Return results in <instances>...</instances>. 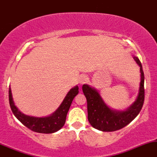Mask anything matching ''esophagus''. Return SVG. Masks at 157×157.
<instances>
[{
    "mask_svg": "<svg viewBox=\"0 0 157 157\" xmlns=\"http://www.w3.org/2000/svg\"><path fill=\"white\" fill-rule=\"evenodd\" d=\"M88 80H89V79H88V77L87 76H86V75H81V76L79 77L78 82L80 85L84 84V83H86V82H87Z\"/></svg>",
    "mask_w": 157,
    "mask_h": 157,
    "instance_id": "1",
    "label": "esophagus"
}]
</instances>
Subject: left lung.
Here are the masks:
<instances>
[{"mask_svg":"<svg viewBox=\"0 0 157 157\" xmlns=\"http://www.w3.org/2000/svg\"><path fill=\"white\" fill-rule=\"evenodd\" d=\"M134 60L140 67V83L136 100L130 107L124 111L110 108L102 100L100 93L89 85L82 86V91L87 100L88 120L92 127L102 131H115L128 125L139 114L143 105L145 99L144 72L137 57L133 55Z\"/></svg>","mask_w":157,"mask_h":157,"instance_id":"obj_1","label":"left lung"}]
</instances>
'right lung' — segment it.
Returning <instances> with one entry per match:
<instances>
[{"mask_svg": "<svg viewBox=\"0 0 157 157\" xmlns=\"http://www.w3.org/2000/svg\"><path fill=\"white\" fill-rule=\"evenodd\" d=\"M78 89L79 88L77 86L70 89L58 109L51 115L44 117L29 116L19 111L14 102L10 86L9 89V100H10V107L12 113L23 125L35 132L52 134L59 131L64 125L67 113L71 105V102L75 96L79 93Z\"/></svg>", "mask_w": 157, "mask_h": 157, "instance_id": "obj_1", "label": "right lung"}]
</instances>
